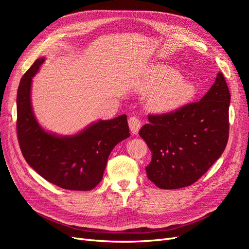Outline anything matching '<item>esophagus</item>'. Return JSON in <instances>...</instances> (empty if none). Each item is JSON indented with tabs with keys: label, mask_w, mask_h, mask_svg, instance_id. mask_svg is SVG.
Wrapping results in <instances>:
<instances>
[{
	"label": "esophagus",
	"mask_w": 249,
	"mask_h": 249,
	"mask_svg": "<svg viewBox=\"0 0 249 249\" xmlns=\"http://www.w3.org/2000/svg\"><path fill=\"white\" fill-rule=\"evenodd\" d=\"M129 126H130V130L133 134H138L140 127H141V120L136 116L130 117L129 118Z\"/></svg>",
	"instance_id": "obj_1"
}]
</instances>
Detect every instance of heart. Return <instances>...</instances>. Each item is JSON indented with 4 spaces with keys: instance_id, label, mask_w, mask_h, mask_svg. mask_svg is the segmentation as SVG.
Segmentation results:
<instances>
[{
    "instance_id": "1",
    "label": "heart",
    "mask_w": 249,
    "mask_h": 249,
    "mask_svg": "<svg viewBox=\"0 0 249 249\" xmlns=\"http://www.w3.org/2000/svg\"><path fill=\"white\" fill-rule=\"evenodd\" d=\"M145 90L153 93L150 105L158 111H170L184 106L194 99L196 88L183 80L177 70L165 64L154 65L145 80Z\"/></svg>"
}]
</instances>
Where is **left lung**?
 I'll return each mask as SVG.
<instances>
[{
	"label": "left lung",
	"mask_w": 249,
	"mask_h": 249,
	"mask_svg": "<svg viewBox=\"0 0 249 249\" xmlns=\"http://www.w3.org/2000/svg\"><path fill=\"white\" fill-rule=\"evenodd\" d=\"M231 93L222 72L199 102L164 114H149L139 135L152 152L145 167L161 189L194 184L221 156L229 140Z\"/></svg>",
	"instance_id": "left-lung-1"
}]
</instances>
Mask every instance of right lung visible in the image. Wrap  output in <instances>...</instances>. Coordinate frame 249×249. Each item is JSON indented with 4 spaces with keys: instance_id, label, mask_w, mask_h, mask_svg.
Wrapping results in <instances>:
<instances>
[{
    "instance_id": "1",
    "label": "right lung",
    "mask_w": 249,
    "mask_h": 249,
    "mask_svg": "<svg viewBox=\"0 0 249 249\" xmlns=\"http://www.w3.org/2000/svg\"><path fill=\"white\" fill-rule=\"evenodd\" d=\"M44 59L22 76L17 97V132L27 163L48 182L67 190L89 191L100 184L111 150L130 137L126 115L100 120L76 136L58 137L36 122L31 108V83Z\"/></svg>"
}]
</instances>
